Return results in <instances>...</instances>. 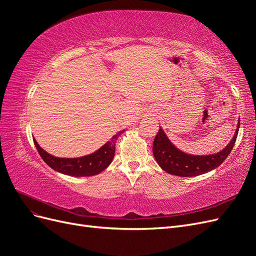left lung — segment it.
<instances>
[{
    "mask_svg": "<svg viewBox=\"0 0 256 256\" xmlns=\"http://www.w3.org/2000/svg\"><path fill=\"white\" fill-rule=\"evenodd\" d=\"M239 124L240 122H238L233 140L226 148L214 154H207V156H193V154H188L180 150L170 142L164 130L160 128L152 144L154 156L160 168L172 175L189 177L205 174L218 168L228 157L236 142Z\"/></svg>",
    "mask_w": 256,
    "mask_h": 256,
    "instance_id": "1",
    "label": "left lung"
}]
</instances>
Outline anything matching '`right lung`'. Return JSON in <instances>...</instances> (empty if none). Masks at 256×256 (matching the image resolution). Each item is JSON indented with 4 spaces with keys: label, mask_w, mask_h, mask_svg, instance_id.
Instances as JSON below:
<instances>
[{
    "label": "right lung",
    "mask_w": 256,
    "mask_h": 256,
    "mask_svg": "<svg viewBox=\"0 0 256 256\" xmlns=\"http://www.w3.org/2000/svg\"><path fill=\"white\" fill-rule=\"evenodd\" d=\"M124 132L120 131L118 134L112 136L110 141H108L104 146L100 147L98 150L88 156L80 158H58L44 152L34 138V144L37 148L38 154H40L42 159L54 171L63 173L69 176H92L102 172L113 160L115 154V142L118 136Z\"/></svg>",
    "instance_id": "1"
}]
</instances>
